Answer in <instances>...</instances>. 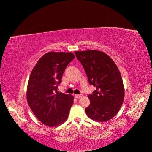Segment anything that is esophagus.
Segmentation results:
<instances>
[{
  "instance_id": "esophagus-1",
  "label": "esophagus",
  "mask_w": 152,
  "mask_h": 152,
  "mask_svg": "<svg viewBox=\"0 0 152 152\" xmlns=\"http://www.w3.org/2000/svg\"><path fill=\"white\" fill-rule=\"evenodd\" d=\"M75 97L76 99H80V98L82 97V95H81V94H76V95H75Z\"/></svg>"
}]
</instances>
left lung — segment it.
Returning <instances> with one entry per match:
<instances>
[{
	"instance_id": "obj_1",
	"label": "left lung",
	"mask_w": 152,
	"mask_h": 152,
	"mask_svg": "<svg viewBox=\"0 0 152 152\" xmlns=\"http://www.w3.org/2000/svg\"><path fill=\"white\" fill-rule=\"evenodd\" d=\"M75 53L85 69L89 83L96 88L88 96L90 104L85 112L92 120L107 121L118 113L124 101V89L119 69L104 52L88 50Z\"/></svg>"
}]
</instances>
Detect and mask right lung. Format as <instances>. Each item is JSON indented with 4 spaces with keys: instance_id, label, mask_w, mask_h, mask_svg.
Returning a JSON list of instances; mask_svg holds the SVG:
<instances>
[{
    "instance_id": "obj_1",
    "label": "right lung",
    "mask_w": 152,
    "mask_h": 152,
    "mask_svg": "<svg viewBox=\"0 0 152 152\" xmlns=\"http://www.w3.org/2000/svg\"><path fill=\"white\" fill-rule=\"evenodd\" d=\"M75 58L72 53H47L31 73L27 101L37 119L45 125L56 126L68 118L74 98L58 91V86L66 67Z\"/></svg>"
}]
</instances>
